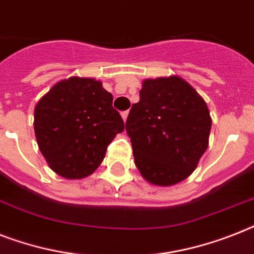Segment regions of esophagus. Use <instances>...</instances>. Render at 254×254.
<instances>
[{"mask_svg":"<svg viewBox=\"0 0 254 254\" xmlns=\"http://www.w3.org/2000/svg\"><path fill=\"white\" fill-rule=\"evenodd\" d=\"M127 115H129V112H127V111H124V112H121V117H123L124 121H127Z\"/></svg>","mask_w":254,"mask_h":254,"instance_id":"1","label":"esophagus"}]
</instances>
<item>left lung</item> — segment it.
I'll list each match as a JSON object with an SVG mask.
<instances>
[{
    "mask_svg": "<svg viewBox=\"0 0 254 254\" xmlns=\"http://www.w3.org/2000/svg\"><path fill=\"white\" fill-rule=\"evenodd\" d=\"M135 166L148 183L168 187L195 170L209 145L205 100L180 77L143 80L125 125Z\"/></svg>",
    "mask_w": 254,
    "mask_h": 254,
    "instance_id": "obj_1",
    "label": "left lung"
}]
</instances>
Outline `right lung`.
<instances>
[{"instance_id": "1", "label": "right lung", "mask_w": 254, "mask_h": 254, "mask_svg": "<svg viewBox=\"0 0 254 254\" xmlns=\"http://www.w3.org/2000/svg\"><path fill=\"white\" fill-rule=\"evenodd\" d=\"M113 96L92 78L55 84L35 107V134L49 167L65 179H83L103 162L107 147L124 130Z\"/></svg>"}]
</instances>
